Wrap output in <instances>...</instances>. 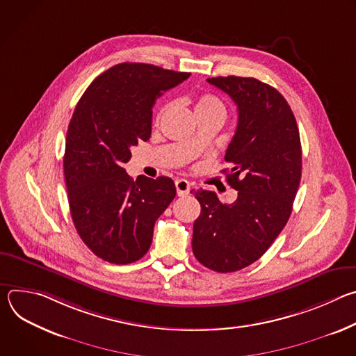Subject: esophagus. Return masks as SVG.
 I'll return each instance as SVG.
<instances>
[{
	"instance_id": "34e87169",
	"label": "esophagus",
	"mask_w": 356,
	"mask_h": 356,
	"mask_svg": "<svg viewBox=\"0 0 356 356\" xmlns=\"http://www.w3.org/2000/svg\"><path fill=\"white\" fill-rule=\"evenodd\" d=\"M175 186H176V191H177L179 197H184L190 193V183L184 179H177L175 181Z\"/></svg>"
}]
</instances>
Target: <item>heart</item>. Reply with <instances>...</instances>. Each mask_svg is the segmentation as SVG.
<instances>
[{
	"mask_svg": "<svg viewBox=\"0 0 356 356\" xmlns=\"http://www.w3.org/2000/svg\"><path fill=\"white\" fill-rule=\"evenodd\" d=\"M169 106L163 107L162 111L159 113L161 118L166 111H168ZM194 111L195 114H202V113H220V114H225V107L222 104V101H220L217 97L210 95V94H202L195 99V104H194Z\"/></svg>",
	"mask_w": 356,
	"mask_h": 356,
	"instance_id": "b5f03b06",
	"label": "heart"
}]
</instances>
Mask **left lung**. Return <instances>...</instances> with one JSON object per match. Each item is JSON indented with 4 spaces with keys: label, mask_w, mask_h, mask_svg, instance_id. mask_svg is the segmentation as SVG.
<instances>
[{
    "label": "left lung",
    "mask_w": 356,
    "mask_h": 356,
    "mask_svg": "<svg viewBox=\"0 0 356 356\" xmlns=\"http://www.w3.org/2000/svg\"><path fill=\"white\" fill-rule=\"evenodd\" d=\"M207 81L238 107L224 158L231 169L222 170L238 197L222 204L214 191H194L201 213L191 246L201 265L229 273L257 262L284 228L301 179V143L290 106L272 86L236 76Z\"/></svg>",
    "instance_id": "obj_1"
}]
</instances>
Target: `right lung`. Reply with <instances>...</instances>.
<instances>
[{
    "instance_id": "add662e5",
    "label": "right lung",
    "mask_w": 356,
    "mask_h": 356,
    "mask_svg": "<svg viewBox=\"0 0 356 356\" xmlns=\"http://www.w3.org/2000/svg\"><path fill=\"white\" fill-rule=\"evenodd\" d=\"M190 77L146 63H120L84 91L69 124L63 170L70 214L94 255L115 265L147 252L156 220L176 195L172 179L128 176L131 149L152 132L158 97Z\"/></svg>"
}]
</instances>
